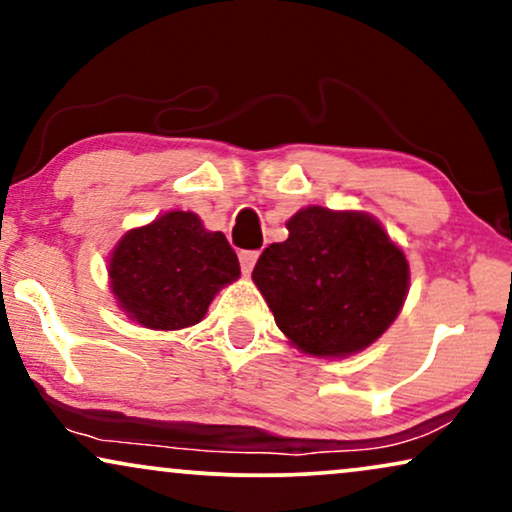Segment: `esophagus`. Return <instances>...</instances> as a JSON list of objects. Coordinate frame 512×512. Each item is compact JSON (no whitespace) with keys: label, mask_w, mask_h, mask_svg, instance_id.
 <instances>
[{"label":"esophagus","mask_w":512,"mask_h":512,"mask_svg":"<svg viewBox=\"0 0 512 512\" xmlns=\"http://www.w3.org/2000/svg\"><path fill=\"white\" fill-rule=\"evenodd\" d=\"M256 261H258V251H240V265L244 275H249V272L254 270Z\"/></svg>","instance_id":"esophagus-1"}]
</instances>
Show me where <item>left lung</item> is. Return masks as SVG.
Masks as SVG:
<instances>
[{
	"instance_id": "1",
	"label": "left lung",
	"mask_w": 512,
	"mask_h": 512,
	"mask_svg": "<svg viewBox=\"0 0 512 512\" xmlns=\"http://www.w3.org/2000/svg\"><path fill=\"white\" fill-rule=\"evenodd\" d=\"M286 228L289 240L270 244L251 272L279 331L312 356L366 349L401 312L405 254L359 212L307 207Z\"/></svg>"
}]
</instances>
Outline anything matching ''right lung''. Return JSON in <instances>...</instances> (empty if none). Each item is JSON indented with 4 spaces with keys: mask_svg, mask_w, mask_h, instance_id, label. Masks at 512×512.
I'll list each match as a JSON object with an SVG mask.
<instances>
[{
    "mask_svg": "<svg viewBox=\"0 0 512 512\" xmlns=\"http://www.w3.org/2000/svg\"><path fill=\"white\" fill-rule=\"evenodd\" d=\"M111 291L139 324L179 331L207 314L214 293L240 277L226 235L191 212H170L130 230L109 263Z\"/></svg>",
    "mask_w": 512,
    "mask_h": 512,
    "instance_id": "right-lung-1",
    "label": "right lung"
}]
</instances>
